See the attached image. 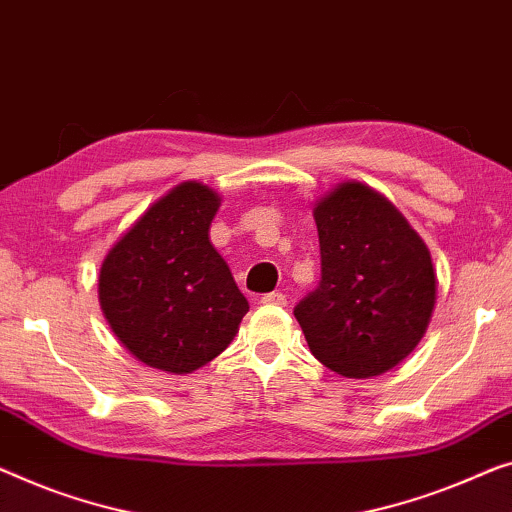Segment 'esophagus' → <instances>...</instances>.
Returning a JSON list of instances; mask_svg holds the SVG:
<instances>
[{
	"label": "esophagus",
	"instance_id": "obj_1",
	"mask_svg": "<svg viewBox=\"0 0 512 512\" xmlns=\"http://www.w3.org/2000/svg\"><path fill=\"white\" fill-rule=\"evenodd\" d=\"M262 303H269V305H287V296L282 292H271V294H264L262 296Z\"/></svg>",
	"mask_w": 512,
	"mask_h": 512
}]
</instances>
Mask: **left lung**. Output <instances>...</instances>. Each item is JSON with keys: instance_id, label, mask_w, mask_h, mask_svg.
<instances>
[{"instance_id": "8db88e82", "label": "left lung", "mask_w": 512, "mask_h": 512, "mask_svg": "<svg viewBox=\"0 0 512 512\" xmlns=\"http://www.w3.org/2000/svg\"><path fill=\"white\" fill-rule=\"evenodd\" d=\"M322 280L294 308L312 356L349 379L384 375L430 326L437 273L398 207L361 181L331 188L312 209Z\"/></svg>"}]
</instances>
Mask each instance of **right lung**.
<instances>
[{"mask_svg":"<svg viewBox=\"0 0 512 512\" xmlns=\"http://www.w3.org/2000/svg\"><path fill=\"white\" fill-rule=\"evenodd\" d=\"M216 190L183 181L108 250L98 301L112 333L149 368L188 375L213 361L248 312L230 266L209 239Z\"/></svg>","mask_w":512,"mask_h":512,"instance_id":"obj_1","label":"right lung"}]
</instances>
